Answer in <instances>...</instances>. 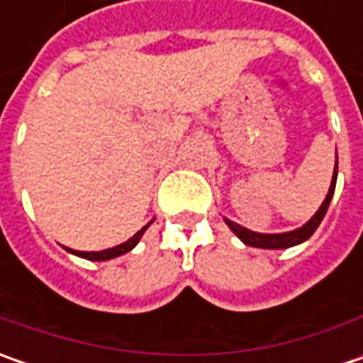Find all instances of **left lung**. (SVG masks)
Masks as SVG:
<instances>
[{
    "instance_id": "obj_1",
    "label": "left lung",
    "mask_w": 363,
    "mask_h": 363,
    "mask_svg": "<svg viewBox=\"0 0 363 363\" xmlns=\"http://www.w3.org/2000/svg\"><path fill=\"white\" fill-rule=\"evenodd\" d=\"M335 182H337V155H335V169H333L331 186H329V191H328V196H325V200H323V203L319 206V210L315 212L313 218H311L309 222H305L301 228H295V230L281 232V234H262V232L248 230V228H244V226H240V224L232 222V220H228V218H224V222L228 224V228H230V230L234 232V234H236V236H238L246 246L269 248V250H279V248H291V246H297V244L309 240V238H311V234L317 230V226L321 224V220H323L325 212H328L329 202H331V198H333Z\"/></svg>"
}]
</instances>
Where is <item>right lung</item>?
Here are the masks:
<instances>
[{
  "mask_svg": "<svg viewBox=\"0 0 363 363\" xmlns=\"http://www.w3.org/2000/svg\"><path fill=\"white\" fill-rule=\"evenodd\" d=\"M153 222V220H151ZM151 222L149 224H145L141 230L137 232L135 236H131L127 242L119 244V246H113V248H106V250H99V252H82V250H72V248H66L68 252H72V255H77V257L80 258H86V260H111V258H117L121 257V255H125V252H129V250H133L135 246H137V242L141 240V236H143V232L151 226Z\"/></svg>",
  "mask_w": 363,
  "mask_h": 363,
  "instance_id": "1",
  "label": "right lung"
}]
</instances>
